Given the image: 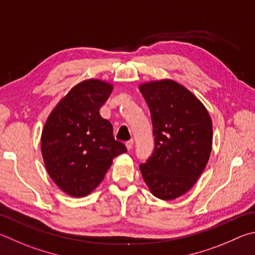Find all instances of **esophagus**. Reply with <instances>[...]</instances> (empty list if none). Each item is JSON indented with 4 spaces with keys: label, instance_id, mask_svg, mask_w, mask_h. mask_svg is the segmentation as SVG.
<instances>
[{
    "label": "esophagus",
    "instance_id": "1",
    "mask_svg": "<svg viewBox=\"0 0 255 255\" xmlns=\"http://www.w3.org/2000/svg\"><path fill=\"white\" fill-rule=\"evenodd\" d=\"M125 146H127V149H128V151L132 150V148H133V140L128 141L127 143H125Z\"/></svg>",
    "mask_w": 255,
    "mask_h": 255
}]
</instances>
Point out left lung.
<instances>
[{"label": "left lung", "instance_id": "1", "mask_svg": "<svg viewBox=\"0 0 255 255\" xmlns=\"http://www.w3.org/2000/svg\"><path fill=\"white\" fill-rule=\"evenodd\" d=\"M153 125L154 151L140 164L153 196L172 200L186 194L208 162L213 124L206 107L175 80L140 85Z\"/></svg>", "mask_w": 255, "mask_h": 255}]
</instances>
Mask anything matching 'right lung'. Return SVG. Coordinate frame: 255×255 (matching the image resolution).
<instances>
[{"instance_id":"add662e5","label":"right lung","mask_w":255,"mask_h":255,"mask_svg":"<svg viewBox=\"0 0 255 255\" xmlns=\"http://www.w3.org/2000/svg\"><path fill=\"white\" fill-rule=\"evenodd\" d=\"M113 86L100 79L76 85L58 103L41 134L44 166L53 182L71 197L91 194L104 179L113 159L127 152L114 139L100 109Z\"/></svg>"}]
</instances>
